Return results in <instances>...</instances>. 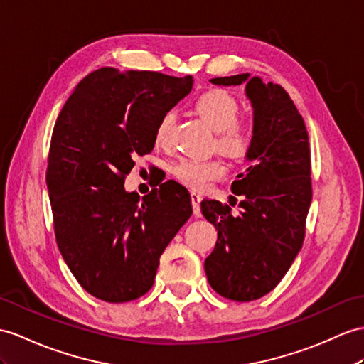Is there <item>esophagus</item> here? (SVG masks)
Here are the masks:
<instances>
[{"label":"esophagus","mask_w":364,"mask_h":364,"mask_svg":"<svg viewBox=\"0 0 364 364\" xmlns=\"http://www.w3.org/2000/svg\"><path fill=\"white\" fill-rule=\"evenodd\" d=\"M191 205H193V211H194V215H200V200H202V196L199 193H196V191H191Z\"/></svg>","instance_id":"obj_1"}]
</instances>
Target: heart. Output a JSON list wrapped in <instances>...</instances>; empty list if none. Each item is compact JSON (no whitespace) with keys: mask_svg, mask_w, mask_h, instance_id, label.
<instances>
[{"mask_svg":"<svg viewBox=\"0 0 364 364\" xmlns=\"http://www.w3.org/2000/svg\"><path fill=\"white\" fill-rule=\"evenodd\" d=\"M194 111L216 131L215 146L220 151L233 157H241L250 151L256 139L255 119L252 115L239 114V100L233 94L220 87H213L198 97ZM174 125V112H165L154 131L157 146H171ZM227 165L220 157H182L171 166L174 179L191 190L207 188L211 182L224 177Z\"/></svg>","mask_w":364,"mask_h":364,"instance_id":"b5f03b06","label":"heart"}]
</instances>
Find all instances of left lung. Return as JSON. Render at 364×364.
Listing matches in <instances>:
<instances>
[{"label": "left lung", "instance_id": "left-lung-1", "mask_svg": "<svg viewBox=\"0 0 364 364\" xmlns=\"http://www.w3.org/2000/svg\"><path fill=\"white\" fill-rule=\"evenodd\" d=\"M247 82L255 108L256 139L252 162L237 176L232 191L237 203L203 199L200 208L216 227L215 250L205 259L213 290L232 301H255L279 284L303 245L312 202L310 146L304 120L279 85H264L249 74L211 78L215 85Z\"/></svg>", "mask_w": 364, "mask_h": 364}]
</instances>
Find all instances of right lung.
I'll use <instances>...</instances> for the list:
<instances>
[{
    "label": "right lung",
    "instance_id": "obj_1",
    "mask_svg": "<svg viewBox=\"0 0 364 364\" xmlns=\"http://www.w3.org/2000/svg\"><path fill=\"white\" fill-rule=\"evenodd\" d=\"M191 87V75L102 68L78 83L55 122L46 183L57 245L78 284L106 303L153 287L161 255L193 213L174 181L141 199L123 188L134 157L153 151L159 120Z\"/></svg>",
    "mask_w": 364,
    "mask_h": 364
}]
</instances>
